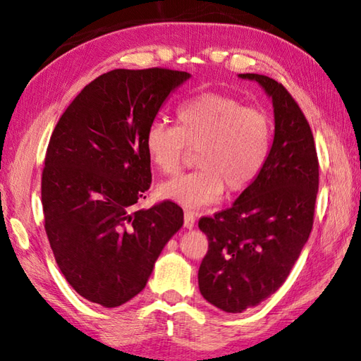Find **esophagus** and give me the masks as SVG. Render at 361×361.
<instances>
[{
    "label": "esophagus",
    "mask_w": 361,
    "mask_h": 361,
    "mask_svg": "<svg viewBox=\"0 0 361 361\" xmlns=\"http://www.w3.org/2000/svg\"><path fill=\"white\" fill-rule=\"evenodd\" d=\"M184 226L185 228H193L195 226V214L192 211H185L184 214Z\"/></svg>",
    "instance_id": "34e87169"
}]
</instances>
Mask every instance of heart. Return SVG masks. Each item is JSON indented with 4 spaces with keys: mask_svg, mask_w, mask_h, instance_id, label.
<instances>
[{
    "mask_svg": "<svg viewBox=\"0 0 361 361\" xmlns=\"http://www.w3.org/2000/svg\"><path fill=\"white\" fill-rule=\"evenodd\" d=\"M176 125L155 120L145 131L150 163L161 174L180 169L188 149L197 150L200 169L160 185V195L185 207L216 201L226 188L241 193L260 176L273 142V123L267 112L247 107L224 93H200L176 111Z\"/></svg>",
    "mask_w": 361,
    "mask_h": 361,
    "instance_id": "1",
    "label": "heart"
}]
</instances>
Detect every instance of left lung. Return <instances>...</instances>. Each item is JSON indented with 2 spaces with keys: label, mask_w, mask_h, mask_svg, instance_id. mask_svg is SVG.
Segmentation results:
<instances>
[{
  "label": "left lung",
  "mask_w": 361,
  "mask_h": 361,
  "mask_svg": "<svg viewBox=\"0 0 361 361\" xmlns=\"http://www.w3.org/2000/svg\"><path fill=\"white\" fill-rule=\"evenodd\" d=\"M273 98L274 141L260 176L235 204L201 217L209 247L200 264V292L225 312L260 305L279 288L311 235L319 158L301 107L279 82L239 74Z\"/></svg>",
  "instance_id": "obj_1"
}]
</instances>
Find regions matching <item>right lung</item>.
I'll return each mask as SVG.
<instances>
[{"instance_id": "1", "label": "right lung", "mask_w": 361, "mask_h": 361, "mask_svg": "<svg viewBox=\"0 0 361 361\" xmlns=\"http://www.w3.org/2000/svg\"><path fill=\"white\" fill-rule=\"evenodd\" d=\"M188 78L166 68L101 74L50 136L41 180L44 228L63 276L88 301L117 307L136 296L184 224L174 201L150 209L136 204L152 182L145 131Z\"/></svg>"}]
</instances>
